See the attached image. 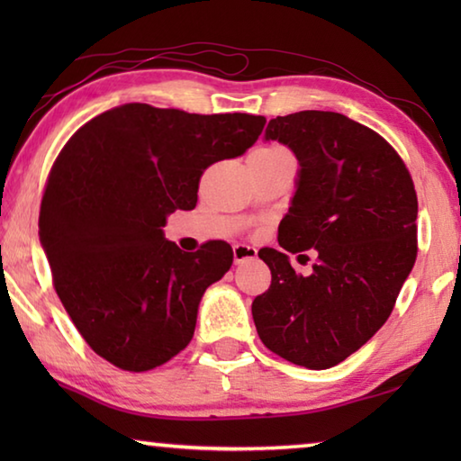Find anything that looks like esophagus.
Instances as JSON below:
<instances>
[{
    "mask_svg": "<svg viewBox=\"0 0 461 461\" xmlns=\"http://www.w3.org/2000/svg\"><path fill=\"white\" fill-rule=\"evenodd\" d=\"M258 252H256V248L252 246H246V244H238L233 246V264L240 267V264H244L248 260H254Z\"/></svg>",
    "mask_w": 461,
    "mask_h": 461,
    "instance_id": "34e87169",
    "label": "esophagus"
}]
</instances>
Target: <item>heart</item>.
<instances>
[{"label": "heart", "instance_id": "1", "mask_svg": "<svg viewBox=\"0 0 461 461\" xmlns=\"http://www.w3.org/2000/svg\"><path fill=\"white\" fill-rule=\"evenodd\" d=\"M283 154H288V150H285L283 146H264L258 148V150H254L252 156H258V158H276V156Z\"/></svg>", "mask_w": 461, "mask_h": 461}]
</instances>
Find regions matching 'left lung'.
Wrapping results in <instances>:
<instances>
[{"label": "left lung", "instance_id": "left-lung-1", "mask_svg": "<svg viewBox=\"0 0 461 461\" xmlns=\"http://www.w3.org/2000/svg\"><path fill=\"white\" fill-rule=\"evenodd\" d=\"M267 140L291 148L301 173L278 225L283 249L258 252L272 280L252 317L270 352L325 370L357 352L393 313L417 258L415 185L384 138L341 113L278 115ZM311 247L314 272L296 276L285 253Z\"/></svg>", "mask_w": 461, "mask_h": 461}]
</instances>
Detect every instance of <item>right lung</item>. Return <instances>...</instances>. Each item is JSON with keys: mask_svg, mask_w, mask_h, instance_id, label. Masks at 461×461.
Here are the masks:
<instances>
[{"mask_svg": "<svg viewBox=\"0 0 461 461\" xmlns=\"http://www.w3.org/2000/svg\"><path fill=\"white\" fill-rule=\"evenodd\" d=\"M264 123L126 104L81 126L57 156L41 244L77 331L115 368L152 370L189 346L201 296L233 254L220 240L183 252L162 225L194 209L205 168L244 154Z\"/></svg>", "mask_w": 461, "mask_h": 461, "instance_id": "1", "label": "right lung"}]
</instances>
